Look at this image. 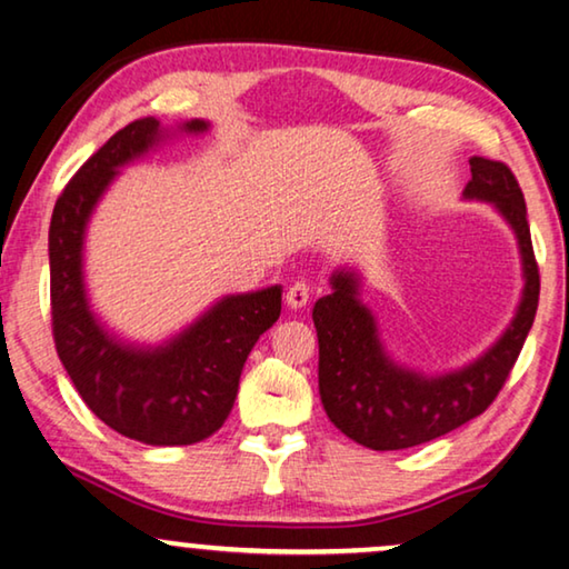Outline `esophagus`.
Segmentation results:
<instances>
[{"mask_svg": "<svg viewBox=\"0 0 569 569\" xmlns=\"http://www.w3.org/2000/svg\"><path fill=\"white\" fill-rule=\"evenodd\" d=\"M307 301H309V286L303 283V281H296V283H291L288 286V291H286V303L291 309H303L307 307Z\"/></svg>", "mask_w": 569, "mask_h": 569, "instance_id": "esophagus-1", "label": "esophagus"}]
</instances>
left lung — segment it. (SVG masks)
<instances>
[{
  "label": "left lung",
  "mask_w": 569,
  "mask_h": 569,
  "mask_svg": "<svg viewBox=\"0 0 569 569\" xmlns=\"http://www.w3.org/2000/svg\"><path fill=\"white\" fill-rule=\"evenodd\" d=\"M463 198L495 203L516 231L523 262V296L513 322L495 346L459 371L426 376L391 361L381 346L371 309L358 299L353 270L332 273V293L315 303L319 340V397L327 418L348 438L373 451H399L446 436L482 415L516 366L539 307L526 201L508 164L471 157Z\"/></svg>",
  "instance_id": "1"
}]
</instances>
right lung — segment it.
<instances>
[{
  "label": "right lung",
  "instance_id": "obj_1",
  "mask_svg": "<svg viewBox=\"0 0 569 569\" xmlns=\"http://www.w3.org/2000/svg\"><path fill=\"white\" fill-rule=\"evenodd\" d=\"M203 133L196 118L180 126ZM167 139L139 118L79 167L48 229L53 342L84 405L116 433L147 446H190L213 436L234 407L239 376L260 335L281 317V286L223 296L164 346H128L92 315L84 288V231L110 180Z\"/></svg>",
  "mask_w": 569,
  "mask_h": 569
}]
</instances>
